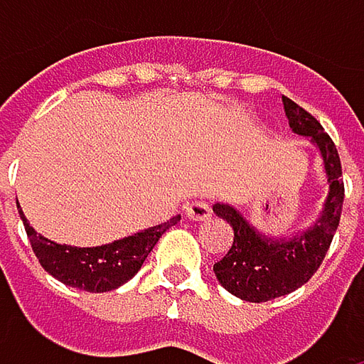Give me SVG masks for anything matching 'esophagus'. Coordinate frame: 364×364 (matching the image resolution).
<instances>
[{
	"mask_svg": "<svg viewBox=\"0 0 364 364\" xmlns=\"http://www.w3.org/2000/svg\"><path fill=\"white\" fill-rule=\"evenodd\" d=\"M185 215H187V219H191V221H204V219L210 217V204L204 202V200L189 202V204L185 206Z\"/></svg>",
	"mask_w": 364,
	"mask_h": 364,
	"instance_id": "obj_1",
	"label": "esophagus"
}]
</instances>
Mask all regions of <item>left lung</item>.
I'll return each mask as SVG.
<instances>
[{"label":"left lung","mask_w":364,"mask_h":364,"mask_svg":"<svg viewBox=\"0 0 364 364\" xmlns=\"http://www.w3.org/2000/svg\"><path fill=\"white\" fill-rule=\"evenodd\" d=\"M282 105L293 132L310 136L318 147L327 173L328 196L316 223L293 238L263 236L234 206L223 202L213 206L215 215L234 228L232 249L213 265V272L223 289L253 304L289 295L314 276L337 232L343 204L341 162L335 143L312 113L287 97H282Z\"/></svg>","instance_id":"left-lung-1"}]
</instances>
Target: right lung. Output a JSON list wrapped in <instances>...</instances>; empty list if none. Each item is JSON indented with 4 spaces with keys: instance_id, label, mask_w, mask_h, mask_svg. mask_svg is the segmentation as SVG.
<instances>
[{
    "instance_id": "right-lung-1",
    "label": "right lung",
    "mask_w": 364,
    "mask_h": 364,
    "mask_svg": "<svg viewBox=\"0 0 364 364\" xmlns=\"http://www.w3.org/2000/svg\"><path fill=\"white\" fill-rule=\"evenodd\" d=\"M18 204V200H16ZM21 219L25 223V232L29 236L31 249L39 259L41 267L60 280L63 284L90 291V293H105L113 291L122 284H126L143 265L147 255L154 251L156 242L162 238V234L175 225L181 217H173L166 223L147 228L143 232H136L134 236L115 240L111 245L103 247H90V249H80V247H67V245H56L29 225L25 219L23 210Z\"/></svg>"
}]
</instances>
